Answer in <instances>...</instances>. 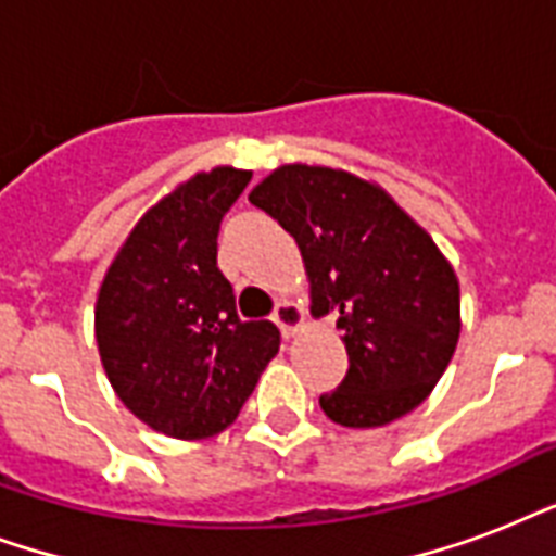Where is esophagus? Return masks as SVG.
Masks as SVG:
<instances>
[{
  "mask_svg": "<svg viewBox=\"0 0 556 556\" xmlns=\"http://www.w3.org/2000/svg\"><path fill=\"white\" fill-rule=\"evenodd\" d=\"M274 323H277L279 331H282V338H294L296 331H300V326L305 323V312L296 303H291V300H282V303H277Z\"/></svg>",
  "mask_w": 556,
  "mask_h": 556,
  "instance_id": "esophagus-1",
  "label": "esophagus"
}]
</instances>
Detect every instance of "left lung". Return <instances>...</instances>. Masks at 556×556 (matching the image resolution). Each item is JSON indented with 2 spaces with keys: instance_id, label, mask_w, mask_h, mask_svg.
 <instances>
[{
  "instance_id": "left-lung-1",
  "label": "left lung",
  "mask_w": 556,
  "mask_h": 556,
  "mask_svg": "<svg viewBox=\"0 0 556 556\" xmlns=\"http://www.w3.org/2000/svg\"><path fill=\"white\" fill-rule=\"evenodd\" d=\"M248 199L294 236L312 314L343 331L349 371L323 413L357 430L413 413L462 334L458 277L432 236L349 169L282 164Z\"/></svg>"
}]
</instances>
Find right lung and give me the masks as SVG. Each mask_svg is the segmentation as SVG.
<instances>
[{
    "instance_id": "right-lung-1",
    "label": "right lung",
    "mask_w": 556,
    "mask_h": 556,
    "mask_svg": "<svg viewBox=\"0 0 556 556\" xmlns=\"http://www.w3.org/2000/svg\"><path fill=\"white\" fill-rule=\"evenodd\" d=\"M251 176L213 167L173 187L138 218L100 282V364L126 409L169 439L227 430L279 352L277 326L244 323L216 265L222 216Z\"/></svg>"
}]
</instances>
